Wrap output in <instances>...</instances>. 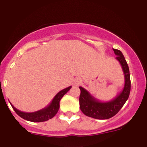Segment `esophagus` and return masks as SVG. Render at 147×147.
Instances as JSON below:
<instances>
[{
	"mask_svg": "<svg viewBox=\"0 0 147 147\" xmlns=\"http://www.w3.org/2000/svg\"><path fill=\"white\" fill-rule=\"evenodd\" d=\"M80 82H81V80H79V79H76L75 83H74V84H75V85L77 86V85H79V84H80Z\"/></svg>",
	"mask_w": 147,
	"mask_h": 147,
	"instance_id": "1",
	"label": "esophagus"
}]
</instances>
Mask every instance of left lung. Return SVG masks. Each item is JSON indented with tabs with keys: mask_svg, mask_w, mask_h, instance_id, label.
Listing matches in <instances>:
<instances>
[{
	"mask_svg": "<svg viewBox=\"0 0 147 147\" xmlns=\"http://www.w3.org/2000/svg\"><path fill=\"white\" fill-rule=\"evenodd\" d=\"M115 54L116 59L119 62L124 75V86L113 99L109 102H101L90 95L88 91L79 86L81 90L79 96L80 109L84 115L98 119H107L113 117L119 112L129 98L131 91V79L128 64L120 50L113 49Z\"/></svg>",
	"mask_w": 147,
	"mask_h": 147,
	"instance_id": "obj_1",
	"label": "left lung"
}]
</instances>
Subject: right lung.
Returning a JSON list of instances; mask_svg holds the SVG:
<instances>
[{
	"instance_id": "1",
	"label": "right lung",
	"mask_w": 147,
	"mask_h": 147,
	"mask_svg": "<svg viewBox=\"0 0 147 147\" xmlns=\"http://www.w3.org/2000/svg\"><path fill=\"white\" fill-rule=\"evenodd\" d=\"M72 86H69L66 88L63 89L62 90L59 91L56 95L55 96L52 102L49 104L48 106L36 112L33 113H25L21 111L18 109H16L12 104L10 103L11 106H12L15 112L18 115L25 119V120L30 121V122H45V121L49 120L50 119H52L54 116L58 112L59 109V102L61 99L63 97V95L66 93L71 88Z\"/></svg>"
}]
</instances>
